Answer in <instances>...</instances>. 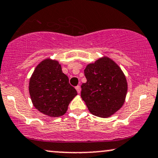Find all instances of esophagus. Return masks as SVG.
<instances>
[{"mask_svg": "<svg viewBox=\"0 0 158 158\" xmlns=\"http://www.w3.org/2000/svg\"><path fill=\"white\" fill-rule=\"evenodd\" d=\"M76 90H77V91L78 94H80L81 88H80V86H79V85H78V86L76 87Z\"/></svg>", "mask_w": 158, "mask_h": 158, "instance_id": "1", "label": "esophagus"}]
</instances>
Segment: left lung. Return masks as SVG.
<instances>
[{
  "mask_svg": "<svg viewBox=\"0 0 158 158\" xmlns=\"http://www.w3.org/2000/svg\"><path fill=\"white\" fill-rule=\"evenodd\" d=\"M84 72L87 81L81 86V97L90 113L107 118L120 109L128 85L118 65L105 56L87 65Z\"/></svg>",
  "mask_w": 158,
  "mask_h": 158,
  "instance_id": "1",
  "label": "left lung"
}]
</instances>
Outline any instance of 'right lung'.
<instances>
[{
	"label": "right lung",
	"mask_w": 158,
	"mask_h": 158,
	"mask_svg": "<svg viewBox=\"0 0 158 158\" xmlns=\"http://www.w3.org/2000/svg\"><path fill=\"white\" fill-rule=\"evenodd\" d=\"M33 106L51 117L64 115L77 92L56 60L46 59L37 65L29 83Z\"/></svg>",
	"instance_id": "obj_1"
}]
</instances>
